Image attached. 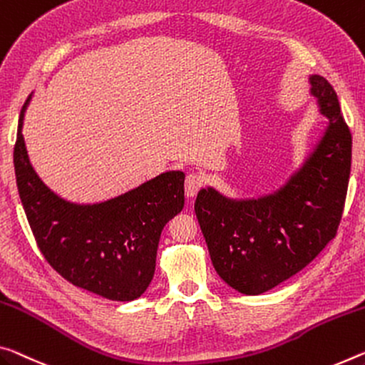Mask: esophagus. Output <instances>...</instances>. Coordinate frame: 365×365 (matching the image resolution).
Segmentation results:
<instances>
[{
    "label": "esophagus",
    "instance_id": "esophagus-1",
    "mask_svg": "<svg viewBox=\"0 0 365 365\" xmlns=\"http://www.w3.org/2000/svg\"><path fill=\"white\" fill-rule=\"evenodd\" d=\"M203 175H200V173L196 172H190L187 178H185V192H187V196H192L196 195V192L203 187Z\"/></svg>",
    "mask_w": 365,
    "mask_h": 365
}]
</instances>
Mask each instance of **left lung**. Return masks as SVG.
<instances>
[{
  "label": "left lung",
  "mask_w": 365,
  "mask_h": 365,
  "mask_svg": "<svg viewBox=\"0 0 365 365\" xmlns=\"http://www.w3.org/2000/svg\"><path fill=\"white\" fill-rule=\"evenodd\" d=\"M328 126L302 169L276 193L229 200L201 190L195 212L211 262L230 287L257 296L304 269L336 235L351 173L352 136L333 86L312 76Z\"/></svg>",
  "instance_id": "1"
}]
</instances>
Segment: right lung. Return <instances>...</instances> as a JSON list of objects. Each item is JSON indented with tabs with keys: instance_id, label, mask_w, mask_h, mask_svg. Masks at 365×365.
Returning <instances> with one entry per match:
<instances>
[{
	"instance_id": "add662e5",
	"label": "right lung",
	"mask_w": 365,
	"mask_h": 365,
	"mask_svg": "<svg viewBox=\"0 0 365 365\" xmlns=\"http://www.w3.org/2000/svg\"><path fill=\"white\" fill-rule=\"evenodd\" d=\"M19 115L14 170L29 225L58 274L108 300L130 302L153 281L160 232L185 205V173L165 172L97 205H74L55 195L29 162Z\"/></svg>"
}]
</instances>
